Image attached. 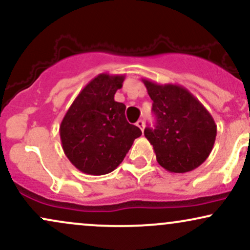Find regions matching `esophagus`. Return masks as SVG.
Instances as JSON below:
<instances>
[{
  "label": "esophagus",
  "instance_id": "obj_1",
  "mask_svg": "<svg viewBox=\"0 0 250 250\" xmlns=\"http://www.w3.org/2000/svg\"><path fill=\"white\" fill-rule=\"evenodd\" d=\"M136 125H137V127H139V128L141 129V130L143 131V129H145V122H143L142 120H139V121L136 122Z\"/></svg>",
  "mask_w": 250,
  "mask_h": 250
}]
</instances>
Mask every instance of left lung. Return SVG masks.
Returning <instances> with one entry per match:
<instances>
[{
    "instance_id": "left-lung-1",
    "label": "left lung",
    "mask_w": 250,
    "mask_h": 250,
    "mask_svg": "<svg viewBox=\"0 0 250 250\" xmlns=\"http://www.w3.org/2000/svg\"><path fill=\"white\" fill-rule=\"evenodd\" d=\"M153 100L155 129L145 136L153 146L159 165L170 173H187L208 159L216 139V125L205 105L179 84L142 79Z\"/></svg>"
}]
</instances>
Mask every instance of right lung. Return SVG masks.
<instances>
[{
	"mask_svg": "<svg viewBox=\"0 0 250 250\" xmlns=\"http://www.w3.org/2000/svg\"><path fill=\"white\" fill-rule=\"evenodd\" d=\"M125 75L102 73L71 103L60 125L63 151L80 171L111 173L120 166L142 131L125 120V105L114 95Z\"/></svg>",
	"mask_w": 250,
	"mask_h": 250,
	"instance_id": "add662e5",
	"label": "right lung"
}]
</instances>
